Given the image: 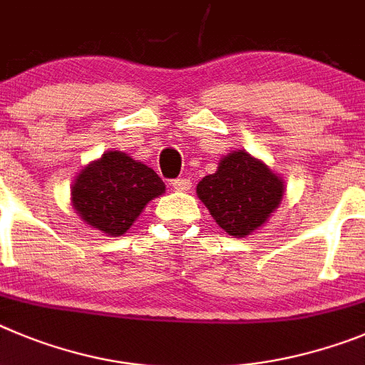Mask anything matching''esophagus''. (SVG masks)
I'll return each instance as SVG.
<instances>
[{"label":"esophagus","mask_w":365,"mask_h":365,"mask_svg":"<svg viewBox=\"0 0 365 365\" xmlns=\"http://www.w3.org/2000/svg\"><path fill=\"white\" fill-rule=\"evenodd\" d=\"M173 189L176 190H183V192H187V190H190V187H192V182H190L189 178H176L173 180Z\"/></svg>","instance_id":"1"}]
</instances>
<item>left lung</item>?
Here are the masks:
<instances>
[{"mask_svg": "<svg viewBox=\"0 0 365 365\" xmlns=\"http://www.w3.org/2000/svg\"><path fill=\"white\" fill-rule=\"evenodd\" d=\"M196 192L220 227L242 238L267 222L282 202L284 182L260 160L236 150L198 183Z\"/></svg>", "mask_w": 365, "mask_h": 365, "instance_id": "obj_1", "label": "left lung"}]
</instances>
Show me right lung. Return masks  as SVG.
Returning <instances> with one entry per match:
<instances>
[{"instance_id":"right-lung-1","label":"right lung","mask_w":365,"mask_h":365,"mask_svg":"<svg viewBox=\"0 0 365 365\" xmlns=\"http://www.w3.org/2000/svg\"><path fill=\"white\" fill-rule=\"evenodd\" d=\"M163 190L165 183L150 167L125 153L109 150L78 175L72 185V205L94 229L121 236Z\"/></svg>"}]
</instances>
